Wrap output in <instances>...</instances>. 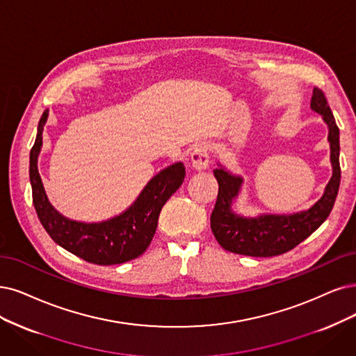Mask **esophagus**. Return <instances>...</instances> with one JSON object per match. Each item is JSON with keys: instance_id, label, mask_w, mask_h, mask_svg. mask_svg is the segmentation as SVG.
<instances>
[{"instance_id": "1", "label": "esophagus", "mask_w": 356, "mask_h": 356, "mask_svg": "<svg viewBox=\"0 0 356 356\" xmlns=\"http://www.w3.org/2000/svg\"><path fill=\"white\" fill-rule=\"evenodd\" d=\"M191 164L192 168L196 171H204L208 168L209 165V149H208V145L201 142L198 145H195V148L191 154Z\"/></svg>"}]
</instances>
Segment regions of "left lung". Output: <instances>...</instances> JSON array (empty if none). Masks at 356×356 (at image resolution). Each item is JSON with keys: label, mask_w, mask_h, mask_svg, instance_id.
Segmentation results:
<instances>
[{"label": "left lung", "mask_w": 356, "mask_h": 356, "mask_svg": "<svg viewBox=\"0 0 356 356\" xmlns=\"http://www.w3.org/2000/svg\"><path fill=\"white\" fill-rule=\"evenodd\" d=\"M311 110L318 113L327 124L330 143L333 175L321 198L305 211L293 214H259L246 217L233 211V202L239 198L243 177L218 164L214 177L218 181L217 202L211 214V230L217 242L233 254L249 257H274L291 251L317 230L332 213L340 185V143L339 127L328 107L323 90L314 88Z\"/></svg>", "instance_id": "8db88e82"}]
</instances>
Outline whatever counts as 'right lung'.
<instances>
[{
	"label": "right lung",
	"mask_w": 356,
	"mask_h": 356,
	"mask_svg": "<svg viewBox=\"0 0 356 356\" xmlns=\"http://www.w3.org/2000/svg\"><path fill=\"white\" fill-rule=\"evenodd\" d=\"M48 114L49 111L45 110L39 120L29 156L32 198L41 225L57 245L92 264L114 266L138 258L147 251L154 238L163 205L185 180V165L175 163L158 171L138 198L118 216L95 222L67 218L51 205L38 171Z\"/></svg>",
	"instance_id": "obj_1"
}]
</instances>
